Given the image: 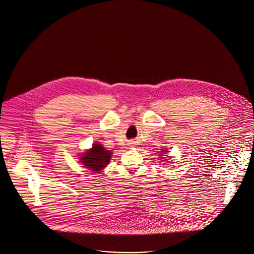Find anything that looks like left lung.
<instances>
[{
    "mask_svg": "<svg viewBox=\"0 0 254 254\" xmlns=\"http://www.w3.org/2000/svg\"><path fill=\"white\" fill-rule=\"evenodd\" d=\"M162 150H163L164 152H169V151H168V150H166V149H162ZM164 152H163V153H164ZM166 160H168V159H166Z\"/></svg>",
    "mask_w": 254,
    "mask_h": 254,
    "instance_id": "1",
    "label": "left lung"
}]
</instances>
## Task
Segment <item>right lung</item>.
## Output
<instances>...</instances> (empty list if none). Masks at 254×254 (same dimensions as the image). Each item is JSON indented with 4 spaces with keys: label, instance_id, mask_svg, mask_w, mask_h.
<instances>
[{
    "label": "right lung",
    "instance_id": "right-lung-1",
    "mask_svg": "<svg viewBox=\"0 0 254 254\" xmlns=\"http://www.w3.org/2000/svg\"><path fill=\"white\" fill-rule=\"evenodd\" d=\"M111 151L105 149L101 144H93L92 147L86 150L80 157V163H82L85 168L89 169L94 172H100L102 169L109 165L111 159Z\"/></svg>",
    "mask_w": 254,
    "mask_h": 254
}]
</instances>
